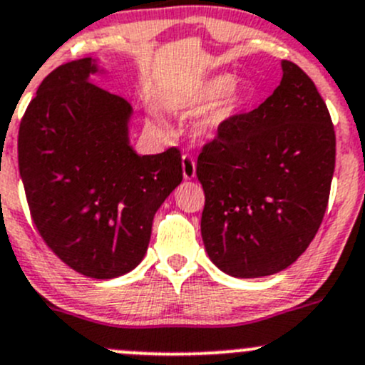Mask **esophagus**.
<instances>
[{
	"label": "esophagus",
	"instance_id": "1",
	"mask_svg": "<svg viewBox=\"0 0 365 365\" xmlns=\"http://www.w3.org/2000/svg\"><path fill=\"white\" fill-rule=\"evenodd\" d=\"M182 173L185 180H192L196 176V160L187 153L182 157Z\"/></svg>",
	"mask_w": 365,
	"mask_h": 365
}]
</instances>
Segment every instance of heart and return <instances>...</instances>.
I'll use <instances>...</instances> for the list:
<instances>
[{
  "mask_svg": "<svg viewBox=\"0 0 365 365\" xmlns=\"http://www.w3.org/2000/svg\"><path fill=\"white\" fill-rule=\"evenodd\" d=\"M244 90L231 73H215L201 83L180 90L164 98V109L173 114H196L210 108L197 123L203 138H213L237 113ZM146 128L157 138H165L168 128L155 113L146 116Z\"/></svg>",
  "mask_w": 365,
  "mask_h": 365,
  "instance_id": "heart-1",
  "label": "heart"
}]
</instances>
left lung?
Here are the masks:
<instances>
[{
	"mask_svg": "<svg viewBox=\"0 0 365 365\" xmlns=\"http://www.w3.org/2000/svg\"><path fill=\"white\" fill-rule=\"evenodd\" d=\"M282 79L257 109L231 118L197 159L201 237L231 277L274 275L314 238L336 168L329 109L307 73L281 61Z\"/></svg>",
	"mask_w": 365,
	"mask_h": 365,
	"instance_id": "left-lung-1",
	"label": "left lung"
}]
</instances>
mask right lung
I'll return each mask as SVG.
<instances>
[{"label":"right lung","mask_w":365,"mask_h":365,"mask_svg":"<svg viewBox=\"0 0 365 365\" xmlns=\"http://www.w3.org/2000/svg\"><path fill=\"white\" fill-rule=\"evenodd\" d=\"M98 58L49 73L19 128V173L33 222L63 263L93 279L134 270L152 224L182 183L176 148L138 155L130 145V104L91 84Z\"/></svg>","instance_id":"right-lung-1"}]
</instances>
